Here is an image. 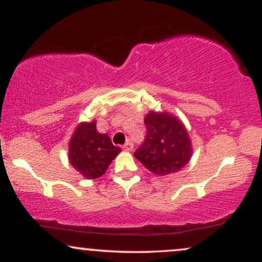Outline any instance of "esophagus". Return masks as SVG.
<instances>
[{
	"mask_svg": "<svg viewBox=\"0 0 262 262\" xmlns=\"http://www.w3.org/2000/svg\"><path fill=\"white\" fill-rule=\"evenodd\" d=\"M123 149L124 150H127V151H130V150H133V144L130 143V141H127V143L124 144V145H123Z\"/></svg>",
	"mask_w": 262,
	"mask_h": 262,
	"instance_id": "1",
	"label": "esophagus"
}]
</instances>
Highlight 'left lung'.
Returning a JSON list of instances; mask_svg holds the SVG:
<instances>
[{
    "instance_id": "1",
    "label": "left lung",
    "mask_w": 262,
    "mask_h": 262,
    "mask_svg": "<svg viewBox=\"0 0 262 262\" xmlns=\"http://www.w3.org/2000/svg\"><path fill=\"white\" fill-rule=\"evenodd\" d=\"M146 137L134 156L159 176L177 172L188 164L192 145L187 130L179 118L166 112H149L144 119Z\"/></svg>"
}]
</instances>
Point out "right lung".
<instances>
[{
  "label": "right lung",
  "instance_id": "obj_1",
  "mask_svg": "<svg viewBox=\"0 0 262 262\" xmlns=\"http://www.w3.org/2000/svg\"><path fill=\"white\" fill-rule=\"evenodd\" d=\"M119 151L107 134L98 133L95 121L77 125L69 143L70 164L89 180L103 175Z\"/></svg>",
  "mask_w": 262,
  "mask_h": 262
}]
</instances>
